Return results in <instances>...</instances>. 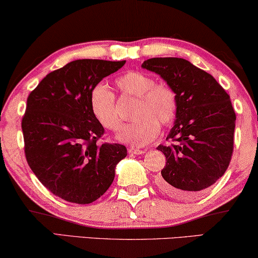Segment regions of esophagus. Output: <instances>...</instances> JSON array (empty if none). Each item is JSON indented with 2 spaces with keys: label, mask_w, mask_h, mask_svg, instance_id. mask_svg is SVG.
<instances>
[{
  "label": "esophagus",
  "mask_w": 258,
  "mask_h": 258,
  "mask_svg": "<svg viewBox=\"0 0 258 258\" xmlns=\"http://www.w3.org/2000/svg\"><path fill=\"white\" fill-rule=\"evenodd\" d=\"M129 154H134V155H141V154H144L146 153V150H142V149H137V148H129Z\"/></svg>",
  "instance_id": "esophagus-1"
}]
</instances>
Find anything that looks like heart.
<instances>
[{
    "instance_id": "heart-1",
    "label": "heart",
    "mask_w": 258,
    "mask_h": 258,
    "mask_svg": "<svg viewBox=\"0 0 258 258\" xmlns=\"http://www.w3.org/2000/svg\"><path fill=\"white\" fill-rule=\"evenodd\" d=\"M122 94L137 98L134 118L118 135V140L130 146L143 147L154 141L162 125H170L177 114V95L170 86L156 83L154 77L141 72H126L116 79ZM90 109L103 128L117 132L122 126L116 108V96L107 84L98 83L90 93Z\"/></svg>"
}]
</instances>
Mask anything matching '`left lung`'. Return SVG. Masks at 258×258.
Listing matches in <instances>:
<instances>
[{"instance_id":"8db88e82","label":"left lung","mask_w":258,"mask_h":258,"mask_svg":"<svg viewBox=\"0 0 258 258\" xmlns=\"http://www.w3.org/2000/svg\"><path fill=\"white\" fill-rule=\"evenodd\" d=\"M161 75L177 95L176 122L158 146L165 165L157 178L172 197H194L224 175L234 151L236 114L230 97L210 74L184 58L154 57L142 64Z\"/></svg>"}]
</instances>
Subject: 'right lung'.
I'll list each match as a JSON object with an SVG mask.
<instances>
[{"label": "right lung", "instance_id": "right-lung-1", "mask_svg": "<svg viewBox=\"0 0 258 258\" xmlns=\"http://www.w3.org/2000/svg\"><path fill=\"white\" fill-rule=\"evenodd\" d=\"M125 61L76 59L49 73L27 98L22 117L28 164L49 191L89 204L114 181L115 167L126 156L118 143H98L104 128L90 109V93Z\"/></svg>", "mask_w": 258, "mask_h": 258}]
</instances>
